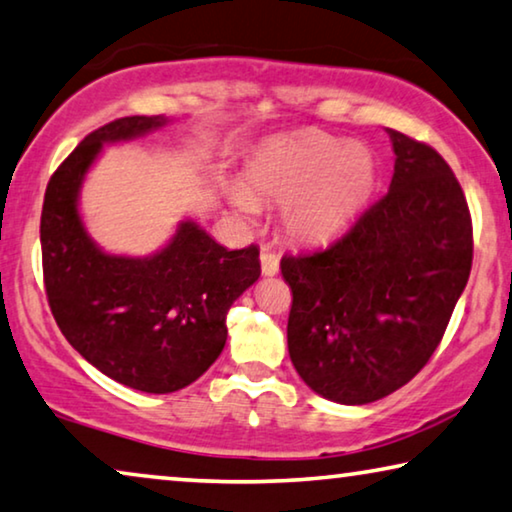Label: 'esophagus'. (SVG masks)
<instances>
[{
    "label": "esophagus",
    "mask_w": 512,
    "mask_h": 512,
    "mask_svg": "<svg viewBox=\"0 0 512 512\" xmlns=\"http://www.w3.org/2000/svg\"><path fill=\"white\" fill-rule=\"evenodd\" d=\"M259 262H262V273L264 276H276L280 271V259L271 253V250L262 248V255H259Z\"/></svg>",
    "instance_id": "obj_1"
}]
</instances>
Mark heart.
I'll use <instances>...</instances> for the list:
<instances>
[{
	"instance_id": "heart-1",
	"label": "heart",
	"mask_w": 512,
	"mask_h": 512,
	"mask_svg": "<svg viewBox=\"0 0 512 512\" xmlns=\"http://www.w3.org/2000/svg\"><path fill=\"white\" fill-rule=\"evenodd\" d=\"M375 181L377 163L365 144L308 131L269 144L248 167V190H232V204L253 216L257 202H285V230L301 241H324L352 223Z\"/></svg>"
}]
</instances>
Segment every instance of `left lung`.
Segmentation results:
<instances>
[{
	"label": "left lung",
	"mask_w": 512,
	"mask_h": 512,
	"mask_svg": "<svg viewBox=\"0 0 512 512\" xmlns=\"http://www.w3.org/2000/svg\"><path fill=\"white\" fill-rule=\"evenodd\" d=\"M388 193L326 248L285 255L287 347L312 391L340 404L386 398L430 361L474 259L460 183L430 144L388 131Z\"/></svg>",
	"instance_id": "8db88e82"
}]
</instances>
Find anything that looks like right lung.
Listing matches in <instances>:
<instances>
[{
    "mask_svg": "<svg viewBox=\"0 0 512 512\" xmlns=\"http://www.w3.org/2000/svg\"><path fill=\"white\" fill-rule=\"evenodd\" d=\"M167 124L124 117L89 133L45 188L41 253L45 294L75 352L119 384L172 393L193 384L223 352L227 310L259 278V248L227 250L193 220L149 257L110 255L82 223L78 197L103 144Z\"/></svg>",
    "mask_w": 512,
    "mask_h": 512,
    "instance_id": "1",
    "label": "right lung"
}]
</instances>
